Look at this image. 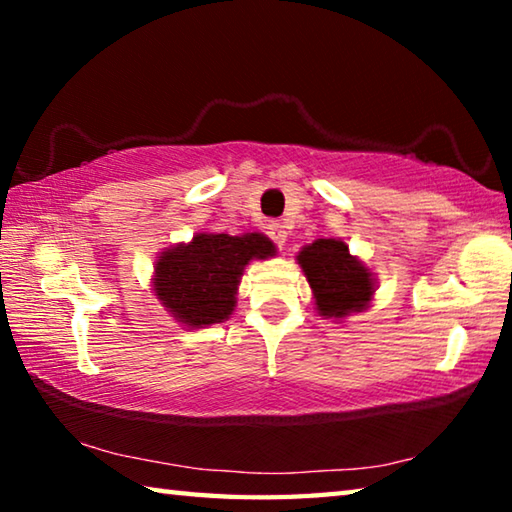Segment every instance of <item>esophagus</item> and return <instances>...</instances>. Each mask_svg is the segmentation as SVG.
<instances>
[{"instance_id":"34e87169","label":"esophagus","mask_w":512,"mask_h":512,"mask_svg":"<svg viewBox=\"0 0 512 512\" xmlns=\"http://www.w3.org/2000/svg\"><path fill=\"white\" fill-rule=\"evenodd\" d=\"M266 232L268 237H271L277 246H284V241H287V225H284L282 221H268L266 225Z\"/></svg>"}]
</instances>
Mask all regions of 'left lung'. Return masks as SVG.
I'll list each match as a JSON object with an SVG mask.
<instances>
[{"mask_svg": "<svg viewBox=\"0 0 512 512\" xmlns=\"http://www.w3.org/2000/svg\"><path fill=\"white\" fill-rule=\"evenodd\" d=\"M302 271L314 291L320 316L343 318L366 309L372 296V275L348 246L336 239H318L298 255Z\"/></svg>", "mask_w": 512, "mask_h": 512, "instance_id": "obj_1", "label": "left lung"}]
</instances>
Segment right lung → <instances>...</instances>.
I'll list each match as a JSON object with an SVG mask.
<instances>
[{"mask_svg": "<svg viewBox=\"0 0 512 512\" xmlns=\"http://www.w3.org/2000/svg\"><path fill=\"white\" fill-rule=\"evenodd\" d=\"M275 246L259 232L241 237L201 232L189 244L162 253L153 291L187 327L221 323L235 309L237 287L250 259H266Z\"/></svg>", "mask_w": 512, "mask_h": 512, "instance_id": "right-lung-1", "label": "right lung"}]
</instances>
